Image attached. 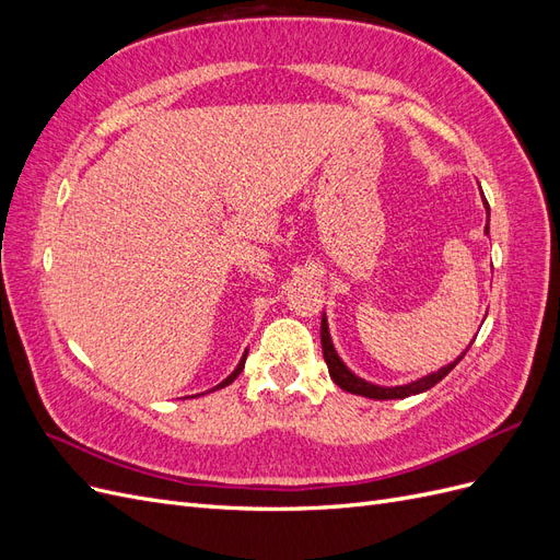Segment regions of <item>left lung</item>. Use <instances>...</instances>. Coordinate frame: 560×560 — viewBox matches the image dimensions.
Masks as SVG:
<instances>
[{
    "label": "left lung",
    "mask_w": 560,
    "mask_h": 560,
    "mask_svg": "<svg viewBox=\"0 0 560 560\" xmlns=\"http://www.w3.org/2000/svg\"><path fill=\"white\" fill-rule=\"evenodd\" d=\"M486 210H488V202H486ZM486 233H488V226H486ZM319 338H322V354H325V362H327V366H329L331 381H334L338 387H341V389H346V393L360 395V397H369V399H404V397L425 393V389L434 387L439 381L446 378V376L451 374V369H453L457 362H460V360L465 358V352L469 350V346H467V350L460 354V358H457V360L451 362V364H446V366H442L439 371H434V374H428V376H422V378H418V381H413V383H406V385L383 387V385H374V383H369V381H364V378H360V376H354L352 371L343 364V360L338 358V352H336V348H334V343H331L329 325H327L325 313H322Z\"/></svg>",
    "instance_id": "obj_1"
}]
</instances>
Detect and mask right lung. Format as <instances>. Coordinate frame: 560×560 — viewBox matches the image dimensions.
Segmentation results:
<instances>
[{"label": "right lung", "instance_id": "obj_1", "mask_svg": "<svg viewBox=\"0 0 560 560\" xmlns=\"http://www.w3.org/2000/svg\"><path fill=\"white\" fill-rule=\"evenodd\" d=\"M245 360H247V352H245V354H243V358H241V362H238V366H235V369H233V371H231V374H229V376H226V378H224V381H222V383H219V385H217V387H212V389H219V387H226V385H229V383H233V381H235V378H238V376H241V371H243V366H245Z\"/></svg>", "mask_w": 560, "mask_h": 560}]
</instances>
